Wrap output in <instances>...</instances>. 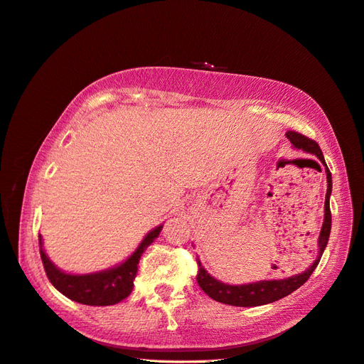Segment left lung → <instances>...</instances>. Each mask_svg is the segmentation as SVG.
<instances>
[{"instance_id": "8db88e82", "label": "left lung", "mask_w": 364, "mask_h": 364, "mask_svg": "<svg viewBox=\"0 0 364 364\" xmlns=\"http://www.w3.org/2000/svg\"><path fill=\"white\" fill-rule=\"evenodd\" d=\"M286 136L289 141H291L292 147L296 149V151H303L306 154L315 155L321 164L324 166L326 171V181H328V191H326V198H324V220H323V226L320 230V237L318 241H316V246H318V254H316V258L314 259V263L306 269L301 274H295L289 278L283 279H262V282H255V283H247V284H228L223 283L220 279L213 278L204 266L201 264L200 258L197 259L198 263V275H197V282L200 287L206 292L212 300L230 304V306H240V307H252V306H263L274 303L279 298H283L289 294H292L296 291L298 287L303 286L307 278L311 277V274L315 271V267L318 266L320 258L324 252L326 246H328L329 235H331V226H332V217H331V206H329V198L332 193V175L326 166L324 156L320 146L316 144L314 139H309L307 136L294 132V130H287Z\"/></svg>"}]
</instances>
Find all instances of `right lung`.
<instances>
[{"mask_svg": "<svg viewBox=\"0 0 364 364\" xmlns=\"http://www.w3.org/2000/svg\"><path fill=\"white\" fill-rule=\"evenodd\" d=\"M163 225L156 226L143 238L141 243L123 263L92 274H69L55 266L43 247L40 235V254L46 274L53 287L70 300L87 306H110L123 301L134 289V279L138 272V263L143 252L160 235Z\"/></svg>", "mask_w": 364, "mask_h": 364, "instance_id": "right-lung-1", "label": "right lung"}]
</instances>
